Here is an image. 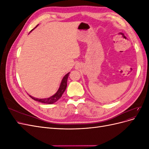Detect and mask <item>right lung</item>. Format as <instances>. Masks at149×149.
Listing matches in <instances>:
<instances>
[{
  "label": "right lung",
  "instance_id": "1",
  "mask_svg": "<svg viewBox=\"0 0 149 149\" xmlns=\"http://www.w3.org/2000/svg\"><path fill=\"white\" fill-rule=\"evenodd\" d=\"M38 25H37V26H35V28L37 27ZM34 28V29H35ZM70 74V72L68 73H67L63 78L62 80H61V82L60 84V86L59 87V89L57 91V92L53 95L52 96L48 97V98H44V99H38V98H35L34 97L31 96L30 95H29V96L31 98L33 99V100L35 101H37L38 102H42V103H45V104H51L53 103H55V102H56L62 96V94H63V93L65 92V89L66 88L67 86V80H68V76Z\"/></svg>",
  "mask_w": 149,
  "mask_h": 149
}]
</instances>
